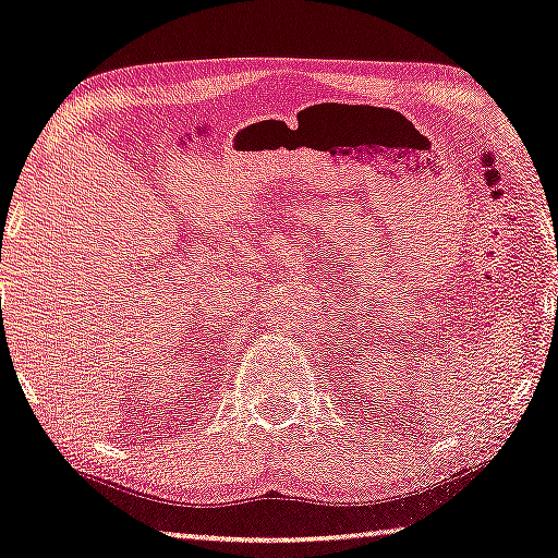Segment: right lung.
<instances>
[{"label": "right lung", "instance_id": "obj_1", "mask_svg": "<svg viewBox=\"0 0 558 558\" xmlns=\"http://www.w3.org/2000/svg\"><path fill=\"white\" fill-rule=\"evenodd\" d=\"M0 260H2V257H0Z\"/></svg>", "mask_w": 558, "mask_h": 558}]
</instances>
